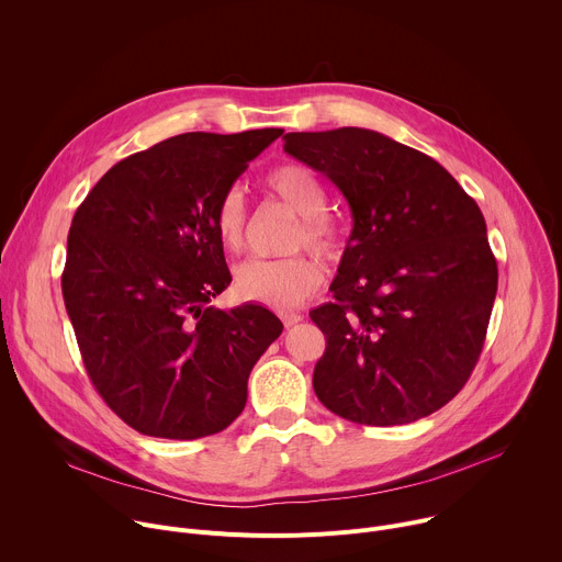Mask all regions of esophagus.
I'll list each match as a JSON object with an SVG mask.
<instances>
[{"mask_svg": "<svg viewBox=\"0 0 562 562\" xmlns=\"http://www.w3.org/2000/svg\"><path fill=\"white\" fill-rule=\"evenodd\" d=\"M280 317H282L284 327H295L297 323H302V319H304V315L295 313V311H284V313H280Z\"/></svg>", "mask_w": 562, "mask_h": 562, "instance_id": "1", "label": "esophagus"}]
</instances>
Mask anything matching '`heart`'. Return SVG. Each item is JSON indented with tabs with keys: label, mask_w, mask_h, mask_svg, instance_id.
Returning a JSON list of instances; mask_svg holds the SVG:
<instances>
[{
	"label": "heart",
	"mask_w": 562,
	"mask_h": 562,
	"mask_svg": "<svg viewBox=\"0 0 562 562\" xmlns=\"http://www.w3.org/2000/svg\"><path fill=\"white\" fill-rule=\"evenodd\" d=\"M267 187L300 217L291 237V249L308 247L319 256L331 258L338 251V228L325 213L327 191L323 182L300 165H282L269 173ZM247 222L249 215L243 189H226L213 213V226L224 251H243L247 243ZM319 282H323V269L302 254L276 260L251 258L233 271V291L237 297L273 308L300 304Z\"/></svg>",
	"instance_id": "obj_1"
}]
</instances>
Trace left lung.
<instances>
[{"label": "left lung", "mask_w": 562, "mask_h": 562, "mask_svg": "<svg viewBox=\"0 0 562 562\" xmlns=\"http://www.w3.org/2000/svg\"><path fill=\"white\" fill-rule=\"evenodd\" d=\"M282 139L340 189L353 217L336 302L308 313L327 338L313 369L317 400L371 427L438 412L469 380L496 300L483 213L434 157L378 131Z\"/></svg>", "instance_id": "8db88e82"}]
</instances>
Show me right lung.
<instances>
[{
    "mask_svg": "<svg viewBox=\"0 0 562 562\" xmlns=\"http://www.w3.org/2000/svg\"><path fill=\"white\" fill-rule=\"evenodd\" d=\"M282 133L169 137L109 169L75 211L66 313L95 389L139 434L195 440L226 429L282 334L260 304L206 306L231 284L215 206Z\"/></svg>",
    "mask_w": 562,
    "mask_h": 562,
    "instance_id": "1",
    "label": "right lung"
}]
</instances>
